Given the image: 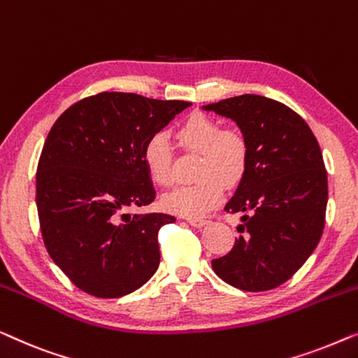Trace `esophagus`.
Masks as SVG:
<instances>
[{"label": "esophagus", "mask_w": 358, "mask_h": 358, "mask_svg": "<svg viewBox=\"0 0 358 358\" xmlns=\"http://www.w3.org/2000/svg\"><path fill=\"white\" fill-rule=\"evenodd\" d=\"M186 222L189 225H193V227H203L206 224V219H201V217H186Z\"/></svg>", "instance_id": "34e87169"}]
</instances>
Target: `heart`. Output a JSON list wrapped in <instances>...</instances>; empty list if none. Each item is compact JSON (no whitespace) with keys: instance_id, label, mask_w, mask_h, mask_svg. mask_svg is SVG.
Segmentation results:
<instances>
[{"instance_id":"b5f03b06","label":"heart","mask_w":358,"mask_h":358,"mask_svg":"<svg viewBox=\"0 0 358 358\" xmlns=\"http://www.w3.org/2000/svg\"><path fill=\"white\" fill-rule=\"evenodd\" d=\"M177 139L189 152L199 154L193 185L180 186L164 198L165 209L181 215L198 217L222 199L224 186L234 188L248 169L250 145L238 129L224 128L217 120L193 115L177 131ZM145 169L159 186H172L177 181L173 152L162 134H155L144 148Z\"/></svg>"}]
</instances>
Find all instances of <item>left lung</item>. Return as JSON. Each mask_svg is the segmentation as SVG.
Here are the masks:
<instances>
[{
	"label": "left lung",
	"instance_id": "obj_1",
	"mask_svg": "<svg viewBox=\"0 0 358 358\" xmlns=\"http://www.w3.org/2000/svg\"><path fill=\"white\" fill-rule=\"evenodd\" d=\"M203 108L234 120L250 145L245 177L225 204L227 213L243 214V235L213 259L214 273L240 290L275 289L305 264L323 235L328 173L318 141L299 113L263 95Z\"/></svg>",
	"mask_w": 358,
	"mask_h": 358
}]
</instances>
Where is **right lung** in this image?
<instances>
[{
  "mask_svg": "<svg viewBox=\"0 0 358 358\" xmlns=\"http://www.w3.org/2000/svg\"><path fill=\"white\" fill-rule=\"evenodd\" d=\"M185 100L100 92L64 110L37 167V210L48 255L85 294L118 299L159 268V230L169 214H129L155 199L144 148Z\"/></svg>",
  "mask_w": 358,
  "mask_h": 358,
  "instance_id": "obj_1",
  "label": "right lung"
}]
</instances>
